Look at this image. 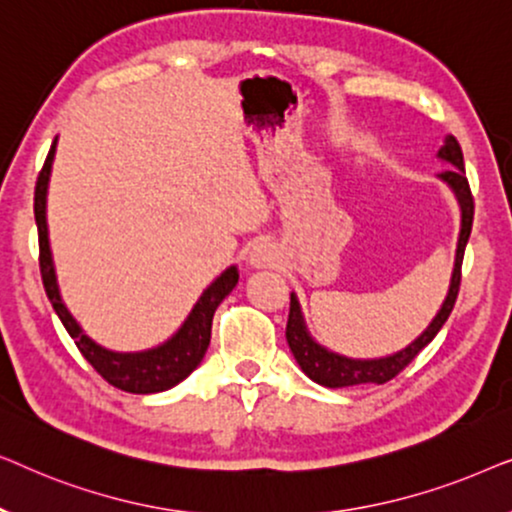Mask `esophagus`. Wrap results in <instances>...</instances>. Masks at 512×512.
<instances>
[{
	"label": "esophagus",
	"mask_w": 512,
	"mask_h": 512,
	"mask_svg": "<svg viewBox=\"0 0 512 512\" xmlns=\"http://www.w3.org/2000/svg\"><path fill=\"white\" fill-rule=\"evenodd\" d=\"M275 258H277V251L270 242H256L249 251V263L254 265V268H268Z\"/></svg>",
	"instance_id": "obj_1"
}]
</instances>
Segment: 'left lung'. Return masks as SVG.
Masks as SVG:
<instances>
[{
    "label": "left lung",
    "instance_id": "obj_1",
    "mask_svg": "<svg viewBox=\"0 0 512 512\" xmlns=\"http://www.w3.org/2000/svg\"><path fill=\"white\" fill-rule=\"evenodd\" d=\"M440 158H445L452 167H447L445 172H440V179L447 181L457 193L461 202V235H459V247H457V263H454L452 272V284L450 293H447L443 307H440L438 317L431 321V326L419 335V338L412 342L410 347H405L403 352L394 356H387V359L377 361H354L345 359V356H338L328 349L319 347L310 335H307L303 326V317H300L298 300L291 296V307H289V321H286V342H289L293 356H296L298 366L303 368V373L314 380L317 384H324V387H352V384H384L401 373L403 368H408L415 356L422 352V349L429 345V342L436 338L440 328L450 317L454 310V303H457L459 286H461V263H464V251L466 242L471 237L473 228V212L475 202L471 186H468L466 179V167H464V153H461V146L454 137L445 139V146L438 151Z\"/></svg>",
    "mask_w": 512,
    "mask_h": 512
}]
</instances>
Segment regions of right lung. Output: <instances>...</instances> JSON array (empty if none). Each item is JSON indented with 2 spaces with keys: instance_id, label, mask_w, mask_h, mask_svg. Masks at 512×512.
Listing matches in <instances>:
<instances>
[{
  "instance_id": "right-lung-1",
  "label": "right lung",
  "mask_w": 512,
  "mask_h": 512,
  "mask_svg": "<svg viewBox=\"0 0 512 512\" xmlns=\"http://www.w3.org/2000/svg\"><path fill=\"white\" fill-rule=\"evenodd\" d=\"M55 153V142L48 151L46 163L41 167L37 186H34V221H37L39 230V270L41 282H44L46 296L51 300L55 314H58L62 326L72 335L76 347L83 354L90 366L107 380L111 387L130 391V394H156V391H165L179 384L184 377H188L198 368V363L205 356L209 347V338H212V319L216 307L221 300L235 289L237 284V268H228L209 289L202 293L198 305L193 307L191 317L181 326V331L167 340L165 345L158 349H149V352L139 354H116L109 349H102L81 331L79 324L62 305L58 284H55V270L51 249H48V228H46V186L48 174H51V163Z\"/></svg>"
}]
</instances>
